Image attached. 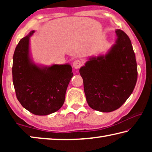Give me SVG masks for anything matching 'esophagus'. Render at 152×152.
I'll use <instances>...</instances> for the list:
<instances>
[{
	"label": "esophagus",
	"instance_id": "esophagus-1",
	"mask_svg": "<svg viewBox=\"0 0 152 152\" xmlns=\"http://www.w3.org/2000/svg\"><path fill=\"white\" fill-rule=\"evenodd\" d=\"M82 66V62L79 60H76L74 61L73 62V67L75 69H79Z\"/></svg>",
	"mask_w": 152,
	"mask_h": 152
}]
</instances>
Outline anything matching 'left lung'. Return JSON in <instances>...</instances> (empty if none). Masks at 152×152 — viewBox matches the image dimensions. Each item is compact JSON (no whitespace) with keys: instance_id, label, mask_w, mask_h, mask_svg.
I'll use <instances>...</instances> for the list:
<instances>
[{"instance_id":"obj_1","label":"left lung","mask_w":152,"mask_h":152,"mask_svg":"<svg viewBox=\"0 0 152 152\" xmlns=\"http://www.w3.org/2000/svg\"><path fill=\"white\" fill-rule=\"evenodd\" d=\"M116 44L105 56L94 57L80 69L86 101L92 109L111 112L127 101L137 79L135 55L128 35L116 31Z\"/></svg>"}]
</instances>
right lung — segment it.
Wrapping results in <instances>:
<instances>
[{"label": "right lung", "mask_w": 152, "mask_h": 152, "mask_svg": "<svg viewBox=\"0 0 152 152\" xmlns=\"http://www.w3.org/2000/svg\"><path fill=\"white\" fill-rule=\"evenodd\" d=\"M33 33L22 38L15 48L12 82L18 101L25 109L36 115H47L62 107L73 73L69 64L40 68L31 63L29 45Z\"/></svg>", "instance_id": "right-lung-1"}]
</instances>
